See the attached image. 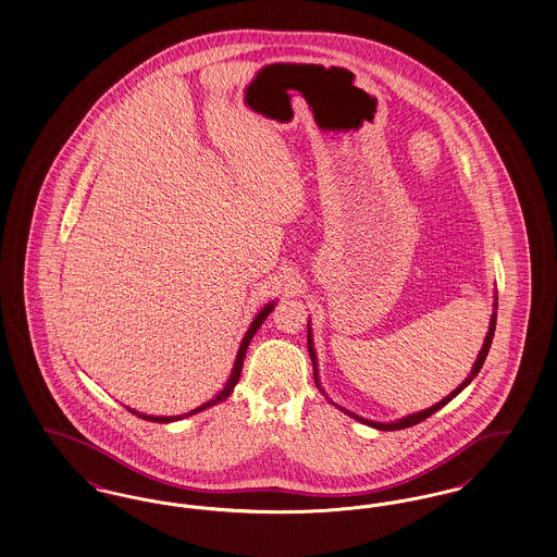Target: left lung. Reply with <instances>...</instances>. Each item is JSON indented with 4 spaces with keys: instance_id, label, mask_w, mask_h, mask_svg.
Returning <instances> with one entry per match:
<instances>
[{
    "instance_id": "1",
    "label": "left lung",
    "mask_w": 557,
    "mask_h": 557,
    "mask_svg": "<svg viewBox=\"0 0 557 557\" xmlns=\"http://www.w3.org/2000/svg\"><path fill=\"white\" fill-rule=\"evenodd\" d=\"M495 325H497V294H495V302H493V315H491V321H488V332H486V338H484V343H482V348L478 350L476 361H474V366H472V371L468 373V377L450 393L447 397L443 398V400H438L436 405H432V407H428L424 411H418V413H409V416H405V418H400V420H395V422H371V420H366V418H361V416H357V413H352V411H348L345 407H341L338 403H334L332 398L325 395V391L321 388V380H319V370H318V352H315V346H313V330H311V321L307 323V346H309V355H311V361H313V375H315V384H318L319 391H321V395L327 398L334 407H338L341 411H345L346 416H350L352 420H357V422H361V424L370 425V428H375V430H384V432H391V430H403V428H409V425L420 424V422H424L425 418H430L432 413H436L438 409H443L447 403H450L453 398L457 397L474 377L478 375V371L480 368L484 366V359H486V355H488V348H491V343H493V336H495Z\"/></svg>"
}]
</instances>
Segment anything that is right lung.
I'll use <instances>...</instances> for the list:
<instances>
[{
    "mask_svg": "<svg viewBox=\"0 0 557 557\" xmlns=\"http://www.w3.org/2000/svg\"><path fill=\"white\" fill-rule=\"evenodd\" d=\"M273 307H275V300L267 302L265 307H263V309L257 313V318L252 319L250 327L246 330V334H244V338H242V345H239L238 355H236V361H234V368H232V373H230V380L225 382L223 391H221L216 397L211 398V400H207L205 405H200V407H196V409H191V411H187V413H182V416H148V413H139V411H135V409H132V407H127V409H129L132 413H135L137 418H141V420H148V422H159V424H169V422H180V420L189 418V416H194V413H200V411L209 409V407L216 405V403H223L225 398L230 397V395L234 393V388H236V384H238L239 373H242V366H244L246 348H248V345H250L252 336L257 334V330L263 325V321H265L267 315L273 311Z\"/></svg>",
    "mask_w": 557,
    "mask_h": 557,
    "instance_id": "right-lung-1",
    "label": "right lung"
}]
</instances>
